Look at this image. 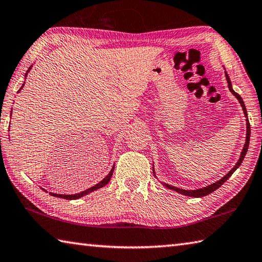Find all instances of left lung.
<instances>
[{
    "instance_id": "obj_1",
    "label": "left lung",
    "mask_w": 262,
    "mask_h": 262,
    "mask_svg": "<svg viewBox=\"0 0 262 262\" xmlns=\"http://www.w3.org/2000/svg\"><path fill=\"white\" fill-rule=\"evenodd\" d=\"M226 79H227L228 87H229V90L231 92V94L234 95V96H236V98H237V99H238V102L241 103V106L243 107L244 115H245V117H247L246 107H245V104H244V102H243V99H242V97L239 96L238 94L234 92V89H232V87H231V81H230L229 77H228L227 72H226ZM250 135H251V127H250V122H249V120H247V119H246V141H245V144H244L243 150H242V154H241L239 159H238V161H237V164L234 166V168H232L231 170H229V173L226 174L225 177H223L221 180L216 181L215 183L207 185V187H205V188L197 189V190H184V189L175 188V187H173V185H169V184H167V183H163V184L165 185L166 188H168V189H170V190H174V191H177V192H179V193H181V194H184V196H189V197H194V198L204 197V196H206V194H210L211 192L215 191V190H216L217 188H220L221 185H222L223 183H225L226 181H227L228 179H229L232 174H234L235 170H236L237 168H238L239 166H241L242 161L244 160V158H245V155H246V152H247V149H249V144H250ZM154 173H155V170H154Z\"/></svg>"
}]
</instances>
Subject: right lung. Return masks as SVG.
<instances>
[{
  "label": "right lung",
  "mask_w": 262,
  "mask_h": 262,
  "mask_svg": "<svg viewBox=\"0 0 262 262\" xmlns=\"http://www.w3.org/2000/svg\"><path fill=\"white\" fill-rule=\"evenodd\" d=\"M32 69V66L30 69L27 70V72H26V74H25V77H27V73L30 72V70ZM23 87H24V84L21 85V88L20 89H23ZM19 89V90H20ZM113 170H115V166H113L112 167V169L110 170V173H108L105 178H104L101 182H98L97 184H95L94 187H92V188H89V189H87V190H84V191H81V192H79V193H75V194H58V193H52V192H50V194L51 196H55V197H59V198H64V199H68V201H71V199H78V198H81V197H83L84 194H87V193H89V192H93V191H95V190H97V189H101V188H103L104 185H106L108 182H110V180H111V178H112V174H113ZM45 190V189H43Z\"/></svg>",
  "instance_id": "obj_1"
}]
</instances>
